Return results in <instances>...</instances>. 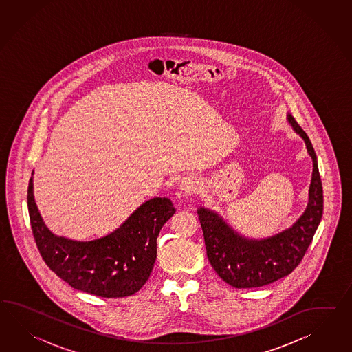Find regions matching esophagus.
Here are the masks:
<instances>
[{
    "instance_id": "esophagus-1",
    "label": "esophagus",
    "mask_w": 352,
    "mask_h": 352,
    "mask_svg": "<svg viewBox=\"0 0 352 352\" xmlns=\"http://www.w3.org/2000/svg\"><path fill=\"white\" fill-rule=\"evenodd\" d=\"M196 187H197V183L195 180L184 179L180 183V188L186 192H192L196 189Z\"/></svg>"
}]
</instances>
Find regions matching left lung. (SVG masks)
<instances>
[{"label":"left lung","mask_w":352,"mask_h":352,"mask_svg":"<svg viewBox=\"0 0 352 352\" xmlns=\"http://www.w3.org/2000/svg\"><path fill=\"white\" fill-rule=\"evenodd\" d=\"M287 122L300 136L313 160L309 202L290 229L265 239H248L235 232L219 214L201 207L197 214L204 232L207 258L223 281L236 289L259 287L292 274L304 257L323 214V188L317 155L308 135L292 114Z\"/></svg>","instance_id":"1"}]
</instances>
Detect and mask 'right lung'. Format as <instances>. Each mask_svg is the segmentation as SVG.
Segmentation results:
<instances>
[{"label": "right lung", "mask_w": 352, "mask_h": 352, "mask_svg": "<svg viewBox=\"0 0 352 352\" xmlns=\"http://www.w3.org/2000/svg\"><path fill=\"white\" fill-rule=\"evenodd\" d=\"M28 208L45 265L71 287L102 298L129 296L145 285L154 268L157 235L175 212L169 198L155 197L100 239H67L44 225L35 205L33 177L28 187Z\"/></svg>", "instance_id": "right-lung-1"}]
</instances>
